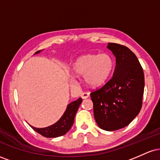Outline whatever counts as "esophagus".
<instances>
[{
  "instance_id": "1",
  "label": "esophagus",
  "mask_w": 160,
  "mask_h": 160,
  "mask_svg": "<svg viewBox=\"0 0 160 160\" xmlns=\"http://www.w3.org/2000/svg\"><path fill=\"white\" fill-rule=\"evenodd\" d=\"M89 93L88 92H83L81 93V97H82V98L86 99V98H89Z\"/></svg>"
}]
</instances>
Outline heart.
Masks as SVG:
<instances>
[{"mask_svg": "<svg viewBox=\"0 0 160 160\" xmlns=\"http://www.w3.org/2000/svg\"><path fill=\"white\" fill-rule=\"evenodd\" d=\"M113 67V58L108 53L104 52L80 56L73 63L71 71L75 75H82L86 85L97 87L107 81Z\"/></svg>", "mask_w": 160, "mask_h": 160, "instance_id": "heart-1", "label": "heart"}]
</instances>
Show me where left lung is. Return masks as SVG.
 <instances>
[{"label":"left lung","instance_id":"left-lung-1","mask_svg":"<svg viewBox=\"0 0 160 160\" xmlns=\"http://www.w3.org/2000/svg\"><path fill=\"white\" fill-rule=\"evenodd\" d=\"M116 57L113 76L90 93L95 120L102 129L114 131L128 126L142 107L144 75L140 62L124 45L109 43Z\"/></svg>","mask_w":160,"mask_h":160}]
</instances>
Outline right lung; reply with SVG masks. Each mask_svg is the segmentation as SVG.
Segmentation results:
<instances>
[{
  "mask_svg": "<svg viewBox=\"0 0 160 160\" xmlns=\"http://www.w3.org/2000/svg\"><path fill=\"white\" fill-rule=\"evenodd\" d=\"M40 50L35 53H38ZM82 103V98H80L77 101L71 102L68 105L67 109L58 122L52 126L46 128H35L31 126L34 131L39 133L42 136L46 138H56L66 134L71 128L74 123V117L78 111L79 106Z\"/></svg>",
  "mask_w": 160,
  "mask_h": 160,
  "instance_id": "right-lung-1",
  "label": "right lung"
}]
</instances>
